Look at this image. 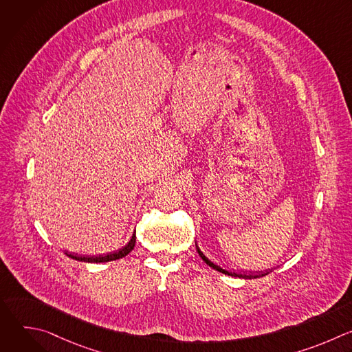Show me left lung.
I'll use <instances>...</instances> for the list:
<instances>
[{
	"instance_id": "1",
	"label": "left lung",
	"mask_w": 352,
	"mask_h": 352,
	"mask_svg": "<svg viewBox=\"0 0 352 352\" xmlns=\"http://www.w3.org/2000/svg\"><path fill=\"white\" fill-rule=\"evenodd\" d=\"M196 250H197L199 256L205 261V263H206V265H209L212 269H214V270H217V272H220V273H223V274H227V276H232V277H239V278H245V280L259 278V277H263V276H266V274H267V273H262V274H261V273H259V274H241V273H232V272H228V270H226V269H223V267H220V266L214 265L212 261H209V259H208V258L204 255L202 250L199 249L197 243H196Z\"/></svg>"
}]
</instances>
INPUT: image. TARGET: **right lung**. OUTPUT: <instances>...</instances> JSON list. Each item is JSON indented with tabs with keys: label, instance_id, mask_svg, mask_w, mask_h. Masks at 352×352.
Returning <instances> with one entry per match:
<instances>
[{
	"label": "right lung",
	"instance_id": "1",
	"mask_svg": "<svg viewBox=\"0 0 352 352\" xmlns=\"http://www.w3.org/2000/svg\"><path fill=\"white\" fill-rule=\"evenodd\" d=\"M135 242H136V234L133 232L132 234V238L129 239V242L125 245V246H122L121 249H118V250H116V252H113V254H107V255H104V256H96V258H89V256H74V255H69V254H67V256H69V258H72V259H75V261H79V262H86V263H103V262H111V261H117V259H121V258H124V256H126L131 250L133 249V246H135Z\"/></svg>",
	"mask_w": 352,
	"mask_h": 352
}]
</instances>
